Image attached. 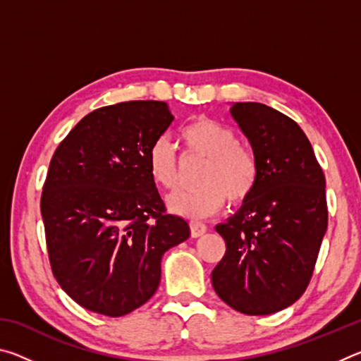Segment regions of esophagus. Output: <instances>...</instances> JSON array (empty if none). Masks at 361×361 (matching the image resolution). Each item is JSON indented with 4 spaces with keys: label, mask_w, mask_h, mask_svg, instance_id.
I'll list each match as a JSON object with an SVG mask.
<instances>
[{
    "label": "esophagus",
    "mask_w": 361,
    "mask_h": 361,
    "mask_svg": "<svg viewBox=\"0 0 361 361\" xmlns=\"http://www.w3.org/2000/svg\"><path fill=\"white\" fill-rule=\"evenodd\" d=\"M189 229H191L192 237H200L202 234H205L207 226L202 221H195V219H192V221H189Z\"/></svg>",
    "instance_id": "34e87169"
}]
</instances>
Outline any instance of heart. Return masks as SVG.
Listing matches in <instances>:
<instances>
[{
	"label": "heart",
	"mask_w": 361,
	"mask_h": 361,
	"mask_svg": "<svg viewBox=\"0 0 361 361\" xmlns=\"http://www.w3.org/2000/svg\"><path fill=\"white\" fill-rule=\"evenodd\" d=\"M178 138L186 154L205 159L197 181L200 186L181 189L167 199L172 213L205 218L223 209L226 199L242 204L259 180L255 151L239 143L235 130L216 119L197 116L180 127ZM146 167L156 186L172 191L178 186V154L166 137H157L146 151Z\"/></svg>",
	"instance_id": "1"
}]
</instances>
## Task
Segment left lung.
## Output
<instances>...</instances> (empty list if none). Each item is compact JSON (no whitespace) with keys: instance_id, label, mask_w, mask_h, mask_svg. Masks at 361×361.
I'll use <instances>...</instances> for the list:
<instances>
[{"instance_id":"left-lung-1","label":"left lung","mask_w":361,"mask_h":361,"mask_svg":"<svg viewBox=\"0 0 361 361\" xmlns=\"http://www.w3.org/2000/svg\"><path fill=\"white\" fill-rule=\"evenodd\" d=\"M231 114L258 157L259 180L216 226L226 253L212 285L237 312L269 315L296 302L312 279L328 226L325 175L288 116L256 102H237Z\"/></svg>"}]
</instances>
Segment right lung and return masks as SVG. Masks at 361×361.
I'll list each match as a JSON object with an SVG mask.
<instances>
[{
    "mask_svg": "<svg viewBox=\"0 0 361 361\" xmlns=\"http://www.w3.org/2000/svg\"><path fill=\"white\" fill-rule=\"evenodd\" d=\"M172 121L166 102L116 103L84 116L54 152L41 194L49 261L84 309L121 317L143 305L161 282L162 255L189 237L146 167Z\"/></svg>",
    "mask_w": 361,
    "mask_h": 361,
    "instance_id": "right-lung-1",
    "label": "right lung"
}]
</instances>
